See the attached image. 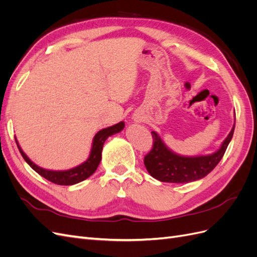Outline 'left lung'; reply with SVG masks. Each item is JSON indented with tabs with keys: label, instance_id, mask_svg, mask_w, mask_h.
I'll use <instances>...</instances> for the list:
<instances>
[{
	"label": "left lung",
	"instance_id": "8db88e82",
	"mask_svg": "<svg viewBox=\"0 0 257 257\" xmlns=\"http://www.w3.org/2000/svg\"><path fill=\"white\" fill-rule=\"evenodd\" d=\"M234 130L235 123L220 149L211 154L197 157H184L175 153L164 144L157 132H151L153 147L145 157V166L148 173L161 182L188 183L199 180L219 164L234 135Z\"/></svg>",
	"mask_w": 257,
	"mask_h": 257
}]
</instances>
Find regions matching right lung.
<instances>
[{
  "label": "right lung",
  "instance_id": "obj_1",
  "mask_svg": "<svg viewBox=\"0 0 257 257\" xmlns=\"http://www.w3.org/2000/svg\"><path fill=\"white\" fill-rule=\"evenodd\" d=\"M123 128L124 122L121 121L114 124L112 126L106 127L97 132L94 138H93L91 152L88 160L83 162L82 164L67 170H50L36 165L35 163L31 161L28 158V155L22 151L21 147L18 144L17 138L15 137V139H16V144L18 146V149L22 155V158L25 159V161L31 166V168H33L37 174H40L42 177L47 179V180H49L52 183H56L59 185H73L85 180V179L95 173L97 166L99 165V162L102 160V150L105 141L109 136L120 133Z\"/></svg>",
  "mask_w": 257,
  "mask_h": 257
}]
</instances>
